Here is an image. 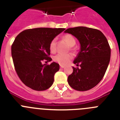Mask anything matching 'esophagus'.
<instances>
[{"instance_id": "obj_1", "label": "esophagus", "mask_w": 120, "mask_h": 120, "mask_svg": "<svg viewBox=\"0 0 120 120\" xmlns=\"http://www.w3.org/2000/svg\"><path fill=\"white\" fill-rule=\"evenodd\" d=\"M60 67H61V68H63L65 67V66H64V65H60Z\"/></svg>"}]
</instances>
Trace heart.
Returning <instances> with one entry per match:
<instances>
[{
	"label": "heart",
	"instance_id": "heart-1",
	"mask_svg": "<svg viewBox=\"0 0 120 120\" xmlns=\"http://www.w3.org/2000/svg\"><path fill=\"white\" fill-rule=\"evenodd\" d=\"M64 39L65 40L67 44L72 47L76 44V40L74 37L70 34L65 35L64 37ZM50 50L52 52H55L56 51V39L54 38L51 41L49 45ZM72 59V55L70 54H61L58 53L53 57V60L55 62H58L61 65H66L68 63L71 59Z\"/></svg>",
	"mask_w": 120,
	"mask_h": 120
}]
</instances>
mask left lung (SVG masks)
Wrapping results in <instances>:
<instances>
[{"label": "left lung", "instance_id": "obj_1", "mask_svg": "<svg viewBox=\"0 0 120 120\" xmlns=\"http://www.w3.org/2000/svg\"><path fill=\"white\" fill-rule=\"evenodd\" d=\"M75 37L80 44V52L73 63V71L68 77L72 88L85 91L96 86L103 79L111 58V48L106 37L98 29L79 26L64 31Z\"/></svg>", "mask_w": 120, "mask_h": 120}]
</instances>
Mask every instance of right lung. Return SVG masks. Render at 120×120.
Masks as SVG:
<instances>
[{"mask_svg": "<svg viewBox=\"0 0 120 120\" xmlns=\"http://www.w3.org/2000/svg\"><path fill=\"white\" fill-rule=\"evenodd\" d=\"M65 28L39 27L24 30L15 38L11 55L17 74L25 85L35 91L49 88L54 82V75L59 65L53 62L47 65L43 61L52 59L50 43Z\"/></svg>", "mask_w": 120, "mask_h": 120, "instance_id": "1", "label": "right lung"}]
</instances>
